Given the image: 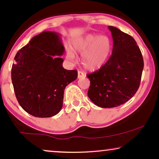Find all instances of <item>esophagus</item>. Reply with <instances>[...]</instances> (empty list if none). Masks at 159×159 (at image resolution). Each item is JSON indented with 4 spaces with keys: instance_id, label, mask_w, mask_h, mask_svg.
Returning <instances> with one entry per match:
<instances>
[{
    "instance_id": "esophagus-1",
    "label": "esophagus",
    "mask_w": 159,
    "mask_h": 159,
    "mask_svg": "<svg viewBox=\"0 0 159 159\" xmlns=\"http://www.w3.org/2000/svg\"><path fill=\"white\" fill-rule=\"evenodd\" d=\"M77 74H78V75H77L78 79H80V78H82V77H85V75H84V74L82 72V71H78Z\"/></svg>"
}]
</instances>
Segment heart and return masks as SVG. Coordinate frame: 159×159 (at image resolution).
Instances as JSON below:
<instances>
[{
    "label": "heart",
    "mask_w": 159,
    "mask_h": 159,
    "mask_svg": "<svg viewBox=\"0 0 159 159\" xmlns=\"http://www.w3.org/2000/svg\"><path fill=\"white\" fill-rule=\"evenodd\" d=\"M112 49V42L108 36L88 34L73 43V51L82 56V64L86 69L95 71L101 69L107 61ZM69 60L75 56L71 51L66 54Z\"/></svg>",
    "instance_id": "obj_1"
}]
</instances>
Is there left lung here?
I'll return each mask as SVG.
<instances>
[{
  "label": "left lung",
  "mask_w": 159,
  "mask_h": 159,
  "mask_svg": "<svg viewBox=\"0 0 159 159\" xmlns=\"http://www.w3.org/2000/svg\"><path fill=\"white\" fill-rule=\"evenodd\" d=\"M113 38L112 53L99 70L88 74V95L95 105L113 108L132 98L140 84L144 63L134 39L118 28L109 26Z\"/></svg>",
  "instance_id": "8db88e82"
}]
</instances>
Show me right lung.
I'll return each instance as SVG.
<instances>
[{
    "label": "right lung",
    "instance_id": "add662e5",
    "mask_svg": "<svg viewBox=\"0 0 159 159\" xmlns=\"http://www.w3.org/2000/svg\"><path fill=\"white\" fill-rule=\"evenodd\" d=\"M65 51L60 34L45 31L17 52L11 80L21 108L36 117L55 116L63 106L65 88L77 78V70H66L60 57Z\"/></svg>",
    "mask_w": 159,
    "mask_h": 159
}]
</instances>
